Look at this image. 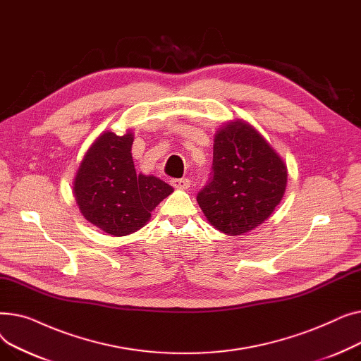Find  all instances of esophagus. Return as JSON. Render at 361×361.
<instances>
[{
	"mask_svg": "<svg viewBox=\"0 0 361 361\" xmlns=\"http://www.w3.org/2000/svg\"><path fill=\"white\" fill-rule=\"evenodd\" d=\"M171 184H173V187H176V188H181V190H185V188L190 187L192 181L188 178H174V180H171Z\"/></svg>",
	"mask_w": 361,
	"mask_h": 361,
	"instance_id": "esophagus-1",
	"label": "esophagus"
}]
</instances>
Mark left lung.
Listing matches in <instances>:
<instances>
[{"instance_id": "1", "label": "left lung", "mask_w": 361, "mask_h": 361, "mask_svg": "<svg viewBox=\"0 0 361 361\" xmlns=\"http://www.w3.org/2000/svg\"><path fill=\"white\" fill-rule=\"evenodd\" d=\"M286 187V164L255 127L235 120L215 135L212 173L197 203L216 230L243 235L271 216Z\"/></svg>"}]
</instances>
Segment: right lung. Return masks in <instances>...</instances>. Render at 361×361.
Masks as SVG:
<instances>
[{"label": "right lung", "mask_w": 361, "mask_h": 361, "mask_svg": "<svg viewBox=\"0 0 361 361\" xmlns=\"http://www.w3.org/2000/svg\"><path fill=\"white\" fill-rule=\"evenodd\" d=\"M133 133L105 131L92 143L75 174L73 192L82 215L106 234L136 233L174 188L155 176L136 174Z\"/></svg>", "instance_id": "add662e5"}]
</instances>
